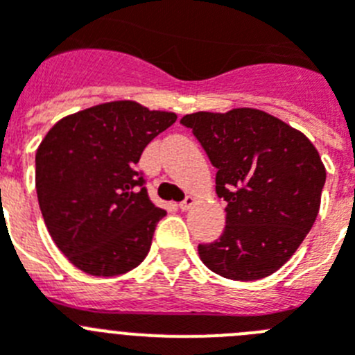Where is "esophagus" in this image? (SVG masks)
Instances as JSON below:
<instances>
[{
	"mask_svg": "<svg viewBox=\"0 0 355 355\" xmlns=\"http://www.w3.org/2000/svg\"><path fill=\"white\" fill-rule=\"evenodd\" d=\"M193 205H196V199H193L192 196H188L187 199H184L183 202H181V205H180V208H181V211H188V209L192 208Z\"/></svg>",
	"mask_w": 355,
	"mask_h": 355,
	"instance_id": "obj_1",
	"label": "esophagus"
}]
</instances>
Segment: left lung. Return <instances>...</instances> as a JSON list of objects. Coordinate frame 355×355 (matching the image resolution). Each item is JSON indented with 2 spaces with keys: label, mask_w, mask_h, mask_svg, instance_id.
Masks as SVG:
<instances>
[{
  "label": "left lung",
  "mask_w": 355,
  "mask_h": 355,
  "mask_svg": "<svg viewBox=\"0 0 355 355\" xmlns=\"http://www.w3.org/2000/svg\"><path fill=\"white\" fill-rule=\"evenodd\" d=\"M193 131L216 167V196L227 202L225 229L199 245L200 261L233 281L277 272L299 249L320 209L325 167L311 140L256 108L197 112Z\"/></svg>",
  "instance_id": "left-lung-1"
}]
</instances>
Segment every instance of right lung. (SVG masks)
<instances>
[{"mask_svg": "<svg viewBox=\"0 0 355 355\" xmlns=\"http://www.w3.org/2000/svg\"><path fill=\"white\" fill-rule=\"evenodd\" d=\"M178 115L137 101L90 106L60 119L35 155V188L56 247L81 272L126 274L146 259L165 211L135 171Z\"/></svg>", "mask_w": 355, "mask_h": 355, "instance_id": "right-lung-1", "label": "right lung"}]
</instances>
